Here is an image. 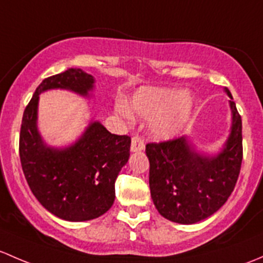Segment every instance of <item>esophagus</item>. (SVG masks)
<instances>
[{"label": "esophagus", "instance_id": "obj_1", "mask_svg": "<svg viewBox=\"0 0 263 263\" xmlns=\"http://www.w3.org/2000/svg\"><path fill=\"white\" fill-rule=\"evenodd\" d=\"M144 142H143L142 139H140L138 135H135V137H133L132 139V145H130V151L132 152H140L144 149Z\"/></svg>", "mask_w": 263, "mask_h": 263}]
</instances>
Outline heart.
<instances>
[{
	"mask_svg": "<svg viewBox=\"0 0 263 263\" xmlns=\"http://www.w3.org/2000/svg\"><path fill=\"white\" fill-rule=\"evenodd\" d=\"M194 107L190 95L178 88L144 87L132 96L129 106L123 101L116 104V111L126 120L133 114L152 118L149 130L157 139H171L183 128Z\"/></svg>",
	"mask_w": 263,
	"mask_h": 263,
	"instance_id": "b5f03b06",
	"label": "heart"
}]
</instances>
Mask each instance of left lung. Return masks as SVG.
Returning <instances> with one entry per match:
<instances>
[{"label": "left lung", "mask_w": 263, "mask_h": 263, "mask_svg": "<svg viewBox=\"0 0 263 263\" xmlns=\"http://www.w3.org/2000/svg\"><path fill=\"white\" fill-rule=\"evenodd\" d=\"M232 125L223 148L200 152L189 137L145 147L151 196L163 218L195 224L218 212L234 190L242 164V119L228 88Z\"/></svg>", "instance_id": "1"}]
</instances>
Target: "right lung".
<instances>
[{"label":"right lung","instance_id":"obj_1","mask_svg":"<svg viewBox=\"0 0 263 263\" xmlns=\"http://www.w3.org/2000/svg\"><path fill=\"white\" fill-rule=\"evenodd\" d=\"M49 90L91 97L95 78L71 68L37 86L21 123L18 151L24 175L37 201L53 215L68 221L92 220L112 206L116 177L128 162L132 140L91 120L72 144L49 145L37 129L39 95Z\"/></svg>","mask_w":263,"mask_h":263}]
</instances>
